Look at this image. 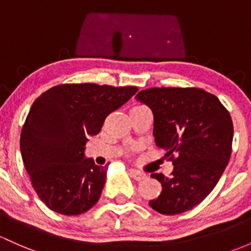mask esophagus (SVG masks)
Returning <instances> with one entry per match:
<instances>
[{
    "label": "esophagus",
    "mask_w": 251,
    "mask_h": 251,
    "mask_svg": "<svg viewBox=\"0 0 251 251\" xmlns=\"http://www.w3.org/2000/svg\"><path fill=\"white\" fill-rule=\"evenodd\" d=\"M130 174L134 180H137V181H142V180H144V179L148 178V176L146 173L141 172V171H137V170H130Z\"/></svg>",
    "instance_id": "esophagus-1"
}]
</instances>
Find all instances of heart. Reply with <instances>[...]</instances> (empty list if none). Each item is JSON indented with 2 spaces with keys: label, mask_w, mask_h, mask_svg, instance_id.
I'll use <instances>...</instances> for the list:
<instances>
[{
  "label": "heart",
  "mask_w": 251,
  "mask_h": 251,
  "mask_svg": "<svg viewBox=\"0 0 251 251\" xmlns=\"http://www.w3.org/2000/svg\"><path fill=\"white\" fill-rule=\"evenodd\" d=\"M133 108H146V107H144V105H136V107Z\"/></svg>",
  "instance_id": "b5f03b06"
}]
</instances>
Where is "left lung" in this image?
<instances>
[{
    "instance_id": "obj_1",
    "label": "left lung",
    "mask_w": 251,
    "mask_h": 251,
    "mask_svg": "<svg viewBox=\"0 0 251 251\" xmlns=\"http://www.w3.org/2000/svg\"><path fill=\"white\" fill-rule=\"evenodd\" d=\"M154 114L156 146L167 150L170 176L152 173L162 191L149 201L165 215L200 204L215 188L232 152L233 124L214 95L199 88H150L137 94Z\"/></svg>"
}]
</instances>
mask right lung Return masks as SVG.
<instances>
[{"label":"right lung","instance_id":"add662e5","mask_svg":"<svg viewBox=\"0 0 251 251\" xmlns=\"http://www.w3.org/2000/svg\"><path fill=\"white\" fill-rule=\"evenodd\" d=\"M137 90V86L60 84L33 102L21 130L20 150L32 188L49 209L79 215L96 204L107 167L84 157L86 141Z\"/></svg>","mask_w":251,"mask_h":251}]
</instances>
